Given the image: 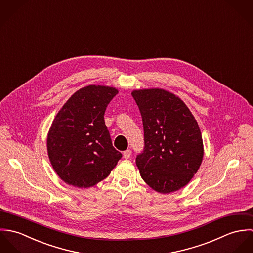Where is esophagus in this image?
<instances>
[{
  "instance_id": "obj_1",
  "label": "esophagus",
  "mask_w": 253,
  "mask_h": 253,
  "mask_svg": "<svg viewBox=\"0 0 253 253\" xmlns=\"http://www.w3.org/2000/svg\"><path fill=\"white\" fill-rule=\"evenodd\" d=\"M131 156V150L130 149H127L126 151H124V158L125 159H129Z\"/></svg>"
}]
</instances>
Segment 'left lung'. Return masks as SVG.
I'll list each match as a JSON object with an SVG mask.
<instances>
[{
    "mask_svg": "<svg viewBox=\"0 0 253 253\" xmlns=\"http://www.w3.org/2000/svg\"><path fill=\"white\" fill-rule=\"evenodd\" d=\"M143 123L144 148L136 157L143 180L168 194L189 183L198 171L204 146L197 121L174 94L160 88L134 90Z\"/></svg>",
    "mask_w": 253,
    "mask_h": 253,
    "instance_id": "1",
    "label": "left lung"
}]
</instances>
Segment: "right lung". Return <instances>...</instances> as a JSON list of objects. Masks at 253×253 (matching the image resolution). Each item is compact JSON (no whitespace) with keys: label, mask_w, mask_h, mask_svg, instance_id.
Instances as JSON below:
<instances>
[{"label":"right lung","mask_w":253,"mask_h":253,"mask_svg":"<svg viewBox=\"0 0 253 253\" xmlns=\"http://www.w3.org/2000/svg\"><path fill=\"white\" fill-rule=\"evenodd\" d=\"M117 94L114 87H83L56 115L47 136V153L65 183L91 187L106 178L122 158L113 147L104 121L106 108Z\"/></svg>","instance_id":"add662e5"}]
</instances>
